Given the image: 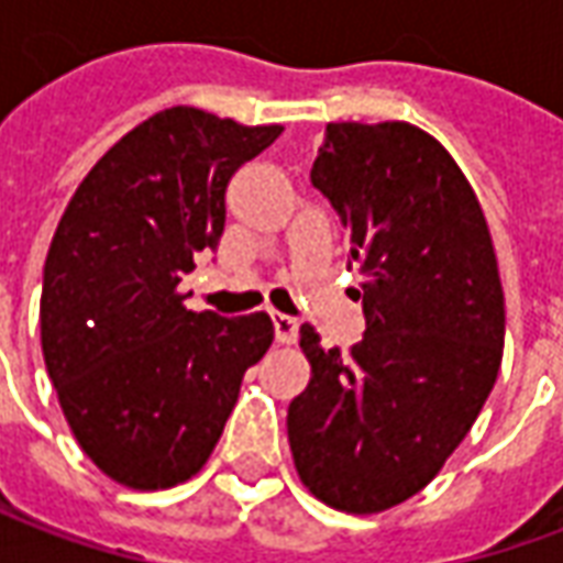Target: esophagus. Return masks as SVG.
Masks as SVG:
<instances>
[{
	"label": "esophagus",
	"instance_id": "esophagus-1",
	"mask_svg": "<svg viewBox=\"0 0 563 563\" xmlns=\"http://www.w3.org/2000/svg\"><path fill=\"white\" fill-rule=\"evenodd\" d=\"M271 325H274L277 343H295V338H298V322L286 313H271Z\"/></svg>",
	"mask_w": 563,
	"mask_h": 563
}]
</instances>
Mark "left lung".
<instances>
[{"label":"left lung","instance_id":"8db88e82","mask_svg":"<svg viewBox=\"0 0 563 563\" xmlns=\"http://www.w3.org/2000/svg\"><path fill=\"white\" fill-rule=\"evenodd\" d=\"M310 180L341 217L367 329L343 353L301 325L310 383L289 449L317 500L371 516L422 492L476 422L504 358V286L479 198L424 129L329 123Z\"/></svg>","mask_w":563,"mask_h":563}]
</instances>
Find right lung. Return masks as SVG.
Returning <instances> with one entry per match:
<instances>
[{"instance_id":"right-lung-1","label":"right lung","mask_w":563,"mask_h":563,"mask_svg":"<svg viewBox=\"0 0 563 563\" xmlns=\"http://www.w3.org/2000/svg\"><path fill=\"white\" fill-rule=\"evenodd\" d=\"M280 132L165 108L92 165L56 225L44 365L84 455L126 488L192 479L274 341L268 313L186 310L177 283L220 244L232 174Z\"/></svg>"}]
</instances>
